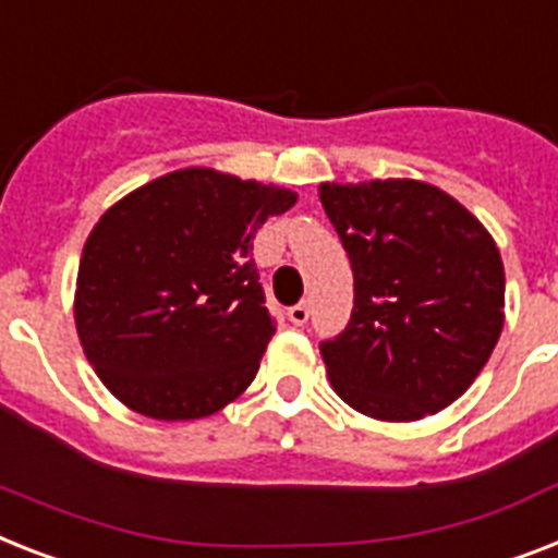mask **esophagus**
<instances>
[{
    "mask_svg": "<svg viewBox=\"0 0 558 558\" xmlns=\"http://www.w3.org/2000/svg\"><path fill=\"white\" fill-rule=\"evenodd\" d=\"M289 320H292L294 326L306 324V320H310V303H298V306H292V310H289Z\"/></svg>",
    "mask_w": 558,
    "mask_h": 558,
    "instance_id": "obj_1",
    "label": "esophagus"
}]
</instances>
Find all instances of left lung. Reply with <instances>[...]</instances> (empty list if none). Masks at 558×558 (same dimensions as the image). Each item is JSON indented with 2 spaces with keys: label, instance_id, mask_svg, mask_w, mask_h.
<instances>
[{
  "label": "left lung",
  "instance_id": "left-lung-1",
  "mask_svg": "<svg viewBox=\"0 0 558 558\" xmlns=\"http://www.w3.org/2000/svg\"><path fill=\"white\" fill-rule=\"evenodd\" d=\"M355 278L352 318L320 343L341 401L375 421H418L470 389L505 326V264L484 223L410 177L320 183Z\"/></svg>",
  "mask_w": 558,
  "mask_h": 558
}]
</instances>
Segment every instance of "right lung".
Returning a JSON list of instances; mask_svg holds the SVG:
<instances>
[{
	"mask_svg": "<svg viewBox=\"0 0 558 558\" xmlns=\"http://www.w3.org/2000/svg\"><path fill=\"white\" fill-rule=\"evenodd\" d=\"M298 194L189 166L102 211L80 257L74 324L117 401L157 421L215 415L275 335L252 240Z\"/></svg>",
	"mask_w": 558,
	"mask_h": 558,
	"instance_id": "add662e5",
	"label": "right lung"
}]
</instances>
